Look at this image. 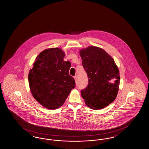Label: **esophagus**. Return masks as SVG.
<instances>
[{"instance_id": "obj_1", "label": "esophagus", "mask_w": 149, "mask_h": 149, "mask_svg": "<svg viewBox=\"0 0 149 149\" xmlns=\"http://www.w3.org/2000/svg\"><path fill=\"white\" fill-rule=\"evenodd\" d=\"M74 79H75V82H76V83H77V76H75L74 77Z\"/></svg>"}]
</instances>
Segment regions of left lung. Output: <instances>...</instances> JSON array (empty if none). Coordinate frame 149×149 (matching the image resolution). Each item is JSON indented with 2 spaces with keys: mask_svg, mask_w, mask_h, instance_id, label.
Returning a JSON list of instances; mask_svg holds the SVG:
<instances>
[{
  "mask_svg": "<svg viewBox=\"0 0 149 149\" xmlns=\"http://www.w3.org/2000/svg\"><path fill=\"white\" fill-rule=\"evenodd\" d=\"M89 83L81 94L85 104L96 110L107 107L116 97L120 84L118 66L102 49L89 46L80 51Z\"/></svg>",
  "mask_w": 149,
  "mask_h": 149,
  "instance_id": "left-lung-1",
  "label": "left lung"
}]
</instances>
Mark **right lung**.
I'll return each mask as SVG.
<instances>
[{"label":"right lung","mask_w":149,"mask_h":149,"mask_svg":"<svg viewBox=\"0 0 149 149\" xmlns=\"http://www.w3.org/2000/svg\"><path fill=\"white\" fill-rule=\"evenodd\" d=\"M64 56L65 53L60 48L46 49L36 58L29 72L32 95L49 109L60 107L75 86L74 79L69 74L71 63L64 61Z\"/></svg>","instance_id":"obj_1"}]
</instances>
